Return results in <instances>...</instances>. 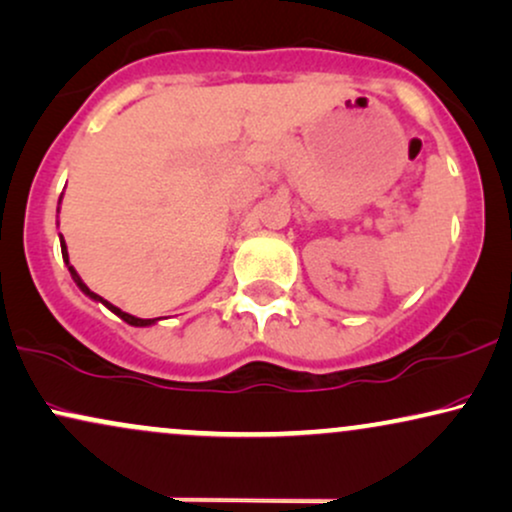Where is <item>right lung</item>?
I'll use <instances>...</instances> for the list:
<instances>
[{"instance_id": "add662e5", "label": "right lung", "mask_w": 512, "mask_h": 512, "mask_svg": "<svg viewBox=\"0 0 512 512\" xmlns=\"http://www.w3.org/2000/svg\"><path fill=\"white\" fill-rule=\"evenodd\" d=\"M61 198H63V196H61ZM61 198H58V208H61ZM58 241H61V255H63V262H66V267H68V271H70V276H73L75 286L80 288L82 293L89 297V300H94V302H101L103 307H106V309H111V312H113L115 316H120V319L125 321V323H129V326L146 328V326H153V323H158V321H160V319H139V316H132V314H127V312H122L120 307H115V304H111V302H108V300H103L101 295H96L94 290H89V288H87V283L82 281L80 274H77L73 264H70V260H68V245H66V241H63V236H61V234H58Z\"/></svg>"}]
</instances>
